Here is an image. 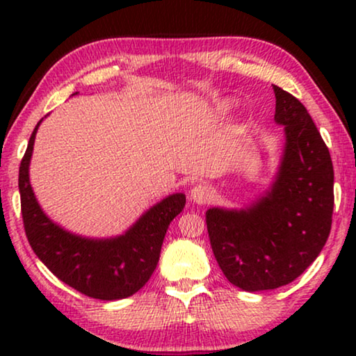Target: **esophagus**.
<instances>
[{
  "mask_svg": "<svg viewBox=\"0 0 356 356\" xmlns=\"http://www.w3.org/2000/svg\"><path fill=\"white\" fill-rule=\"evenodd\" d=\"M212 189L207 186V184H196L191 189V193H189V197H191L193 202L199 204V206H202V204H207L209 201L212 199Z\"/></svg>",
  "mask_w": 356,
  "mask_h": 356,
  "instance_id": "obj_1",
  "label": "esophagus"
}]
</instances>
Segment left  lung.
<instances>
[{
  "label": "left lung",
  "mask_w": 356,
  "mask_h": 356,
  "mask_svg": "<svg viewBox=\"0 0 356 356\" xmlns=\"http://www.w3.org/2000/svg\"><path fill=\"white\" fill-rule=\"evenodd\" d=\"M275 123L285 145L270 188L245 209L206 212L213 256L245 291L274 290L308 269L327 241L334 167L325 143L298 99L274 86Z\"/></svg>",
  "instance_id": "1"
}]
</instances>
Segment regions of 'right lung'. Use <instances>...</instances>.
Returning a JSON list of instances; mask_svg holds the SVG:
<instances>
[{
	"label": "right lung",
	"mask_w": 356,
	"mask_h": 356,
	"mask_svg": "<svg viewBox=\"0 0 356 356\" xmlns=\"http://www.w3.org/2000/svg\"><path fill=\"white\" fill-rule=\"evenodd\" d=\"M40 123L42 120L29 139L19 167V193L27 240L38 259L74 290L105 301L128 298L143 289L154 274L165 233L170 222L183 211L186 196L183 193L170 194L120 236L74 235L47 217L31 186L29 165Z\"/></svg>",
	"instance_id": "obj_1"
}]
</instances>
